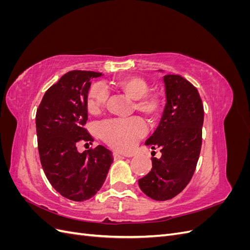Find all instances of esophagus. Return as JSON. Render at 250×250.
<instances>
[{
    "label": "esophagus",
    "instance_id": "esophagus-1",
    "mask_svg": "<svg viewBox=\"0 0 250 250\" xmlns=\"http://www.w3.org/2000/svg\"><path fill=\"white\" fill-rule=\"evenodd\" d=\"M112 156H113V158H115V160H121V158H125L126 157L125 155H122V154H120L118 152H113Z\"/></svg>",
    "mask_w": 250,
    "mask_h": 250
}]
</instances>
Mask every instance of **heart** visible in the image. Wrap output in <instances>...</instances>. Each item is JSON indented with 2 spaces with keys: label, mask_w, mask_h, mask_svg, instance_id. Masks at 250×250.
<instances>
[{
  "label": "heart",
  "mask_w": 250,
  "mask_h": 250,
  "mask_svg": "<svg viewBox=\"0 0 250 250\" xmlns=\"http://www.w3.org/2000/svg\"><path fill=\"white\" fill-rule=\"evenodd\" d=\"M115 86L134 100L133 108L147 117L154 119L162 110V100L155 94H149V85L145 79L135 76H124L113 82ZM108 99V89L103 83L97 82L90 86L87 94V109L99 111ZM100 138L110 147L122 152L134 148L135 144L147 132V124L141 117L107 119L98 125Z\"/></svg>",
  "instance_id": "heart-1"
}]
</instances>
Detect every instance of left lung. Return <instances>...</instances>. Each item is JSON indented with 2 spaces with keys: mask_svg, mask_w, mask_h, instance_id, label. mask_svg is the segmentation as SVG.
I'll return each mask as SVG.
<instances>
[{
  "mask_svg": "<svg viewBox=\"0 0 250 250\" xmlns=\"http://www.w3.org/2000/svg\"><path fill=\"white\" fill-rule=\"evenodd\" d=\"M167 104L160 125L146 141L160 148L152 169L139 179L141 190L158 201L172 199L190 183L202 144L203 104L197 88L179 75L164 76Z\"/></svg>",
  "mask_w": 250,
  "mask_h": 250,
  "instance_id": "left-lung-1",
  "label": "left lung"
}]
</instances>
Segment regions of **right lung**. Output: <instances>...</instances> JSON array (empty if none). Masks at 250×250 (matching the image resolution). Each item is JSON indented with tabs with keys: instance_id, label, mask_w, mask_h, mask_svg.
Listing matches in <instances>:
<instances>
[{
	"instance_id": "1",
	"label": "right lung",
	"mask_w": 250,
	"mask_h": 250,
	"mask_svg": "<svg viewBox=\"0 0 250 250\" xmlns=\"http://www.w3.org/2000/svg\"><path fill=\"white\" fill-rule=\"evenodd\" d=\"M102 73L71 71L46 93L36 111L37 144L42 170L51 186L63 197L92 198L104 184L112 154L102 145L78 152L81 143L94 139L84 128L90 79Z\"/></svg>"
}]
</instances>
